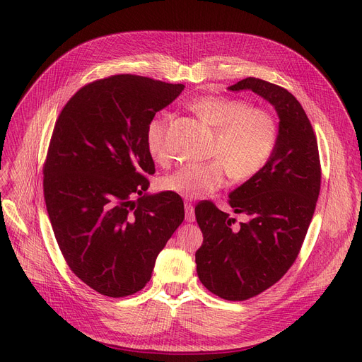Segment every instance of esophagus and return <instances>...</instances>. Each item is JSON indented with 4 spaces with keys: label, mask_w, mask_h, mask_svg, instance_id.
<instances>
[{
    "label": "esophagus",
    "mask_w": 362,
    "mask_h": 362,
    "mask_svg": "<svg viewBox=\"0 0 362 362\" xmlns=\"http://www.w3.org/2000/svg\"><path fill=\"white\" fill-rule=\"evenodd\" d=\"M185 210H186V221H195V210L192 202H185Z\"/></svg>",
    "instance_id": "esophagus-1"
}]
</instances>
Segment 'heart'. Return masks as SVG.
Segmentation results:
<instances>
[{
    "instance_id": "obj_1",
    "label": "heart",
    "mask_w": 362,
    "mask_h": 362,
    "mask_svg": "<svg viewBox=\"0 0 362 362\" xmlns=\"http://www.w3.org/2000/svg\"><path fill=\"white\" fill-rule=\"evenodd\" d=\"M192 110L217 130L211 151L217 160L182 165L163 179L164 191L186 199H201L223 187L229 173L236 180L251 179L272 158L277 126L270 112L252 108L245 100L217 95L195 100ZM144 141L156 163L165 164L170 160L167 116L156 114L149 119Z\"/></svg>"
}]
</instances>
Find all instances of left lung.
<instances>
[{
  "instance_id": "left-lung-1",
  "label": "left lung",
  "mask_w": 362,
  "mask_h": 362,
  "mask_svg": "<svg viewBox=\"0 0 362 362\" xmlns=\"http://www.w3.org/2000/svg\"><path fill=\"white\" fill-rule=\"evenodd\" d=\"M229 89L258 93L280 119L272 158L229 195L233 211L250 220L233 229L235 218L213 202L195 206L204 236L195 254L201 283L223 299L246 300L272 288L295 262L315 210L321 165L313 126L289 90L257 78Z\"/></svg>"
}]
</instances>
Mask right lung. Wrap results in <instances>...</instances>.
I'll use <instances>...</instances> for the list:
<instances>
[{
    "mask_svg": "<svg viewBox=\"0 0 362 362\" xmlns=\"http://www.w3.org/2000/svg\"><path fill=\"white\" fill-rule=\"evenodd\" d=\"M183 88L114 74L81 88L55 122L44 163L47 211L70 270L101 295L144 289L185 218L179 195L146 194L156 164L144 141L149 119Z\"/></svg>",
    "mask_w": 362,
    "mask_h": 362,
    "instance_id": "add662e5",
    "label": "right lung"
}]
</instances>
